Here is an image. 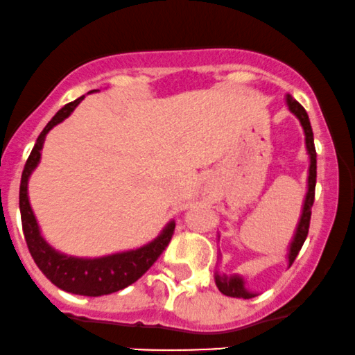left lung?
<instances>
[{
    "label": "left lung",
    "mask_w": 355,
    "mask_h": 355,
    "mask_svg": "<svg viewBox=\"0 0 355 355\" xmlns=\"http://www.w3.org/2000/svg\"><path fill=\"white\" fill-rule=\"evenodd\" d=\"M286 103H288L289 110L298 116L301 121V127H303L304 135H306V148L308 154H310V176H308V193L306 200H304L303 207V215H301V220L298 223V228H296V235L291 242V249H289V266L295 262V259L298 257L301 247H303L304 240L308 237V230H310V218H311V207H313L315 201V186H316V150H315V142H313V130H311L310 118H308L306 110L300 105L291 94L286 96ZM215 283L218 286L220 293H223L225 296H232V298H243L250 300L254 298V293L247 291L245 286H243V279L237 276H220L216 274Z\"/></svg>",
    "instance_id": "left-lung-1"
}]
</instances>
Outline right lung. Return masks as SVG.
<instances>
[{
    "label": "right lung",
    "mask_w": 355,
    "mask_h": 355,
    "mask_svg": "<svg viewBox=\"0 0 355 355\" xmlns=\"http://www.w3.org/2000/svg\"><path fill=\"white\" fill-rule=\"evenodd\" d=\"M83 98L85 96L67 103L66 106H62L55 113V116L45 125L32 152H30L28 159H26L20 182L21 227H24L26 245H28L33 261L39 266L42 272L45 274V277L51 279V283H54L57 288L64 289V291L74 293V295L103 296L120 291V289L127 288V286L135 283L137 279H140L152 268V264L161 257L166 247L169 245L176 225L171 222L154 242L147 243V245L140 247V249L106 255V257L100 259L69 257V255L57 252L42 239L39 225H37L35 216H33L32 208H30L28 194H26L28 178L40 161V150L42 146H44L45 135H47L52 127H55L64 118L69 116L72 110L79 105Z\"/></svg>",
    "instance_id": "1"
}]
</instances>
